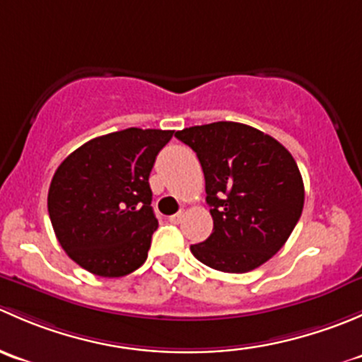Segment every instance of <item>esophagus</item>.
<instances>
[{"instance_id": "esophagus-1", "label": "esophagus", "mask_w": 362, "mask_h": 362, "mask_svg": "<svg viewBox=\"0 0 362 362\" xmlns=\"http://www.w3.org/2000/svg\"><path fill=\"white\" fill-rule=\"evenodd\" d=\"M182 218H184V211H178V214L171 215V217H170V222H173V224H178V222H180Z\"/></svg>"}]
</instances>
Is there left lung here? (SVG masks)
<instances>
[{"mask_svg": "<svg viewBox=\"0 0 362 362\" xmlns=\"http://www.w3.org/2000/svg\"><path fill=\"white\" fill-rule=\"evenodd\" d=\"M204 173L214 231L191 245L198 261L224 273L259 268L298 224L305 185L291 152L255 127L211 122L177 131Z\"/></svg>", "mask_w": 362, "mask_h": 362, "instance_id": "obj_1", "label": "left lung"}]
</instances>
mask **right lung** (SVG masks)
Returning <instances> with one entry per match:
<instances>
[{
    "mask_svg": "<svg viewBox=\"0 0 362 362\" xmlns=\"http://www.w3.org/2000/svg\"><path fill=\"white\" fill-rule=\"evenodd\" d=\"M173 131L127 127L89 140L50 182L49 215L64 252L89 273L115 279L147 259L158 229L148 177Z\"/></svg>",
    "mask_w": 362,
    "mask_h": 362,
    "instance_id": "1",
    "label": "right lung"
}]
</instances>
